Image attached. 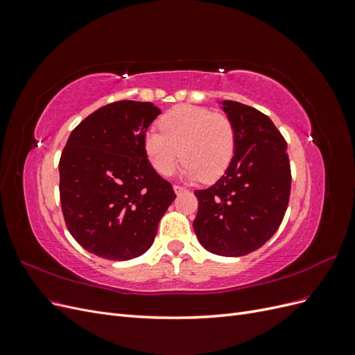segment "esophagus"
<instances>
[{
  "label": "esophagus",
  "instance_id": "34e87169",
  "mask_svg": "<svg viewBox=\"0 0 355 355\" xmlns=\"http://www.w3.org/2000/svg\"><path fill=\"white\" fill-rule=\"evenodd\" d=\"M173 189H175V192H176L178 196H179V194H182V192H185V191H187L184 187H180V185H173Z\"/></svg>",
  "mask_w": 355,
  "mask_h": 355
}]
</instances>
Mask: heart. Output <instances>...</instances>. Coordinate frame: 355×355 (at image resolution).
Segmentation results:
<instances>
[{"instance_id": "b5f03b06", "label": "heart", "mask_w": 355, "mask_h": 355, "mask_svg": "<svg viewBox=\"0 0 355 355\" xmlns=\"http://www.w3.org/2000/svg\"><path fill=\"white\" fill-rule=\"evenodd\" d=\"M158 130L144 137V149L158 175L168 176L182 159L189 179L214 182L228 170L237 148V133L223 112L191 105L175 106L159 120Z\"/></svg>"}]
</instances>
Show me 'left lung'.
I'll list each match as a JSON object with an SVG mask.
<instances>
[{
	"label": "left lung",
	"instance_id": "left-lung-1",
	"mask_svg": "<svg viewBox=\"0 0 355 355\" xmlns=\"http://www.w3.org/2000/svg\"><path fill=\"white\" fill-rule=\"evenodd\" d=\"M237 133V148L225 175L197 189L194 231L204 249L244 256L270 240L288 206L292 171L287 144L271 118L252 106L223 101Z\"/></svg>",
	"mask_w": 355,
	"mask_h": 355
}]
</instances>
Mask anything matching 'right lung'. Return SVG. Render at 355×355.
I'll return each instance as SVG.
<instances>
[{
	"mask_svg": "<svg viewBox=\"0 0 355 355\" xmlns=\"http://www.w3.org/2000/svg\"><path fill=\"white\" fill-rule=\"evenodd\" d=\"M159 114L151 102L108 103L84 118L63 148V218L72 237L96 256L128 261L144 254L176 198L144 149L148 127Z\"/></svg>",
	"mask_w": 355,
	"mask_h": 355,
	"instance_id": "add662e5",
	"label": "right lung"
}]
</instances>
